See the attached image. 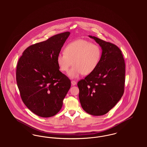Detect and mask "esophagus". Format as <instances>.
Masks as SVG:
<instances>
[{"label":"esophagus","instance_id":"obj_1","mask_svg":"<svg viewBox=\"0 0 147 147\" xmlns=\"http://www.w3.org/2000/svg\"><path fill=\"white\" fill-rule=\"evenodd\" d=\"M71 83L72 85H76V84H77V82H76V81H74V80H72V81L71 82Z\"/></svg>","mask_w":147,"mask_h":147}]
</instances>
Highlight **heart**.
I'll use <instances>...</instances> for the list:
<instances>
[{
    "instance_id": "b5f03b06",
    "label": "heart",
    "mask_w": 147,
    "mask_h": 147,
    "mask_svg": "<svg viewBox=\"0 0 147 147\" xmlns=\"http://www.w3.org/2000/svg\"><path fill=\"white\" fill-rule=\"evenodd\" d=\"M101 55V51L98 45L80 39L68 44L64 53L57 56V62L59 69L63 72H67L73 62L74 65L68 76L71 78H77L83 74H89L95 70Z\"/></svg>"
}]
</instances>
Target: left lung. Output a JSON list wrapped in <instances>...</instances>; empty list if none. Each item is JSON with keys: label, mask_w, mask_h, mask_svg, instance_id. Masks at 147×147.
<instances>
[{"label": "left lung", "mask_w": 147, "mask_h": 147, "mask_svg": "<svg viewBox=\"0 0 147 147\" xmlns=\"http://www.w3.org/2000/svg\"><path fill=\"white\" fill-rule=\"evenodd\" d=\"M89 36L99 44L102 52L96 68L78 82L79 98L85 112L101 116L116 105L123 94L125 62L116 45Z\"/></svg>", "instance_id": "1"}]
</instances>
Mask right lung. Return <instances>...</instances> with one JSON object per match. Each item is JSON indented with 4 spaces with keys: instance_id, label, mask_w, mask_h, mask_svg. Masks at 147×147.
I'll use <instances>...</instances> for the list:
<instances>
[{
    "instance_id": "1",
    "label": "right lung",
    "mask_w": 147,
    "mask_h": 147,
    "mask_svg": "<svg viewBox=\"0 0 147 147\" xmlns=\"http://www.w3.org/2000/svg\"><path fill=\"white\" fill-rule=\"evenodd\" d=\"M70 35L65 32L30 46L20 57L16 79L21 99L37 116L56 115L70 89V79L59 70L57 58Z\"/></svg>"
}]
</instances>
